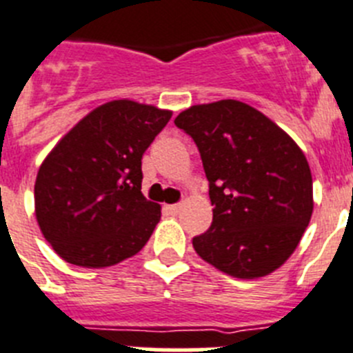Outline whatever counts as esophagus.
Masks as SVG:
<instances>
[{"label": "esophagus", "instance_id": "esophagus-1", "mask_svg": "<svg viewBox=\"0 0 353 353\" xmlns=\"http://www.w3.org/2000/svg\"><path fill=\"white\" fill-rule=\"evenodd\" d=\"M181 208H183V206H181V204H170V206H167V210L170 211V213L176 214V213H179Z\"/></svg>", "mask_w": 353, "mask_h": 353}]
</instances>
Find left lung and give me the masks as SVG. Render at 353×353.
<instances>
[{
    "mask_svg": "<svg viewBox=\"0 0 353 353\" xmlns=\"http://www.w3.org/2000/svg\"><path fill=\"white\" fill-rule=\"evenodd\" d=\"M174 124L194 139L210 181L213 222L194 249L236 279H259L290 259L311 220L305 154L265 113L236 99L194 104Z\"/></svg>",
    "mask_w": 353,
    "mask_h": 353,
    "instance_id": "obj_1",
    "label": "left lung"
}]
</instances>
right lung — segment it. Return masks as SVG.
<instances>
[{"label":"right lung","mask_w":353,"mask_h":353,"mask_svg":"<svg viewBox=\"0 0 353 353\" xmlns=\"http://www.w3.org/2000/svg\"><path fill=\"white\" fill-rule=\"evenodd\" d=\"M170 117L152 104L108 101L49 151L37 172L35 216L63 261L106 268L143 249L161 206L142 194V156Z\"/></svg>","instance_id":"add662e5"}]
</instances>
